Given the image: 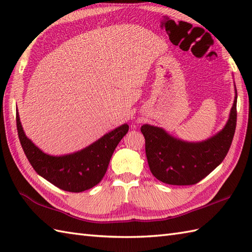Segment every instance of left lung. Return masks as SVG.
Listing matches in <instances>:
<instances>
[{
	"label": "left lung",
	"instance_id": "1",
	"mask_svg": "<svg viewBox=\"0 0 252 252\" xmlns=\"http://www.w3.org/2000/svg\"><path fill=\"white\" fill-rule=\"evenodd\" d=\"M237 91L228 120L221 131L202 142H186L162 127L143 125L149 169L157 180L170 185H192L211 173L228 153L236 129Z\"/></svg>",
	"mask_w": 252,
	"mask_h": 252
}]
</instances>
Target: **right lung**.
<instances>
[{
	"mask_svg": "<svg viewBox=\"0 0 252 252\" xmlns=\"http://www.w3.org/2000/svg\"><path fill=\"white\" fill-rule=\"evenodd\" d=\"M16 122L21 147L35 172L58 189L71 192H81L99 183L117 145L129 131V126L125 123L81 151L52 156L26 136L18 109Z\"/></svg>",
	"mask_w": 252,
	"mask_h": 252,
	"instance_id": "add662e5",
	"label": "right lung"
}]
</instances>
